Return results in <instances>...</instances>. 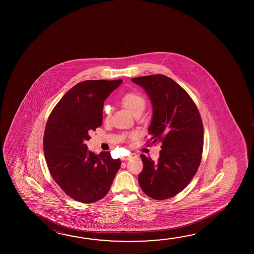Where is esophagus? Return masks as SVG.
Wrapping results in <instances>:
<instances>
[{"instance_id": "1", "label": "esophagus", "mask_w": 254, "mask_h": 254, "mask_svg": "<svg viewBox=\"0 0 254 254\" xmlns=\"http://www.w3.org/2000/svg\"><path fill=\"white\" fill-rule=\"evenodd\" d=\"M136 157H137V155L135 153L130 154L129 156L124 158V160H129V159H131V158H136Z\"/></svg>"}]
</instances>
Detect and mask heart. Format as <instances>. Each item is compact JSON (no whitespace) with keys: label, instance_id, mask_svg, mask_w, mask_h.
<instances>
[{"label":"heart","instance_id":"b5f03b06","mask_svg":"<svg viewBox=\"0 0 254 254\" xmlns=\"http://www.w3.org/2000/svg\"><path fill=\"white\" fill-rule=\"evenodd\" d=\"M121 103L134 116L137 115V114H141L143 112V110L145 109L146 104H147L145 97L138 92H127V93H126L125 95L122 96V98H121ZM111 112H112L111 108H109V107L104 108L106 120L110 119ZM136 135H137L136 132H133V133L129 134V136L131 138L134 137Z\"/></svg>","mask_w":254,"mask_h":254}]
</instances>
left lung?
Listing matches in <instances>:
<instances>
[{"label": "left lung", "instance_id": "left-lung-1", "mask_svg": "<svg viewBox=\"0 0 254 254\" xmlns=\"http://www.w3.org/2000/svg\"><path fill=\"white\" fill-rule=\"evenodd\" d=\"M150 97L153 117L146 143L162 142L157 162L141 154L138 182L156 200L168 199L183 190L195 176L202 159L204 127L198 109L187 92L166 75L132 79Z\"/></svg>", "mask_w": 254, "mask_h": 254}]
</instances>
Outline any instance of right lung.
Instances as JSON below:
<instances>
[{
    "instance_id": "1",
    "label": "right lung",
    "mask_w": 254,
    "mask_h": 254,
    "mask_svg": "<svg viewBox=\"0 0 254 254\" xmlns=\"http://www.w3.org/2000/svg\"><path fill=\"white\" fill-rule=\"evenodd\" d=\"M122 79H89L75 85L50 113L43 150L50 175L63 191L80 203H95L108 193L121 160L110 151L87 150L90 133L102 126L104 102Z\"/></svg>"
}]
</instances>
